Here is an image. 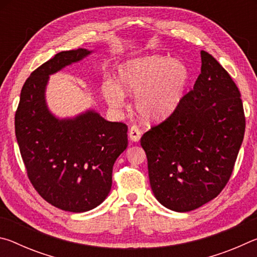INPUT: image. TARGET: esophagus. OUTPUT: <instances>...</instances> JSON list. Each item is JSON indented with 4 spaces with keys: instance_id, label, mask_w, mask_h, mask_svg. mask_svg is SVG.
Returning a JSON list of instances; mask_svg holds the SVG:
<instances>
[{
    "instance_id": "1",
    "label": "esophagus",
    "mask_w": 257,
    "mask_h": 257,
    "mask_svg": "<svg viewBox=\"0 0 257 257\" xmlns=\"http://www.w3.org/2000/svg\"><path fill=\"white\" fill-rule=\"evenodd\" d=\"M142 137V133L141 130L138 129V127H136V125H133V127H130L129 129V138L130 141L132 142H138L139 139H141Z\"/></svg>"
}]
</instances>
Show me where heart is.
<instances>
[{
    "label": "heart",
    "instance_id": "heart-1",
    "mask_svg": "<svg viewBox=\"0 0 257 257\" xmlns=\"http://www.w3.org/2000/svg\"><path fill=\"white\" fill-rule=\"evenodd\" d=\"M189 81V69L184 62L162 55H146L121 63L118 82L105 81L102 93L113 107L124 105V92L136 95L138 114L146 120H161L179 107Z\"/></svg>",
    "mask_w": 257,
    "mask_h": 257
}]
</instances>
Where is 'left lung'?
<instances>
[{
  "mask_svg": "<svg viewBox=\"0 0 257 257\" xmlns=\"http://www.w3.org/2000/svg\"><path fill=\"white\" fill-rule=\"evenodd\" d=\"M201 58L194 88L141 139L154 196L176 212L196 210L221 193L245 134L238 87L211 54L202 51Z\"/></svg>",
  "mask_w": 257,
  "mask_h": 257,
  "instance_id": "left-lung-1",
  "label": "left lung"
}]
</instances>
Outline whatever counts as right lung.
<instances>
[{
  "instance_id": "right-lung-1",
  "label": "right lung",
  "mask_w": 257,
  "mask_h": 257,
  "mask_svg": "<svg viewBox=\"0 0 257 257\" xmlns=\"http://www.w3.org/2000/svg\"><path fill=\"white\" fill-rule=\"evenodd\" d=\"M93 51H63L32 72L21 89L15 127L21 156L34 188L52 205L86 212L107 197L113 164L127 149L128 127L94 110L60 119L47 107L50 76Z\"/></svg>"
}]
</instances>
